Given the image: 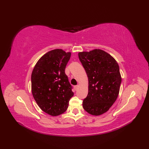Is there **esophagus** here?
I'll return each instance as SVG.
<instances>
[{
	"instance_id": "obj_1",
	"label": "esophagus",
	"mask_w": 149,
	"mask_h": 149,
	"mask_svg": "<svg viewBox=\"0 0 149 149\" xmlns=\"http://www.w3.org/2000/svg\"><path fill=\"white\" fill-rule=\"evenodd\" d=\"M74 89L76 90H76H78V89L79 88V85L74 86Z\"/></svg>"
}]
</instances>
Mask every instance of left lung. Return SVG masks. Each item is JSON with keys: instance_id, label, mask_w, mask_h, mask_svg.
Instances as JSON below:
<instances>
[{"instance_id": "8db88e82", "label": "left lung", "mask_w": 149, "mask_h": 149, "mask_svg": "<svg viewBox=\"0 0 149 149\" xmlns=\"http://www.w3.org/2000/svg\"><path fill=\"white\" fill-rule=\"evenodd\" d=\"M88 77V94L83 101L84 109L90 114L104 113L118 98L121 83L119 66L106 52L95 49L78 53Z\"/></svg>"}]
</instances>
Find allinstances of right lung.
<instances>
[{
    "instance_id": "obj_1",
    "label": "right lung",
    "mask_w": 149,
    "mask_h": 149,
    "mask_svg": "<svg viewBox=\"0 0 149 149\" xmlns=\"http://www.w3.org/2000/svg\"><path fill=\"white\" fill-rule=\"evenodd\" d=\"M71 53L61 49L49 51L40 58L31 76V91L37 104L46 113L56 116L65 112L73 96L65 74Z\"/></svg>"
}]
</instances>
